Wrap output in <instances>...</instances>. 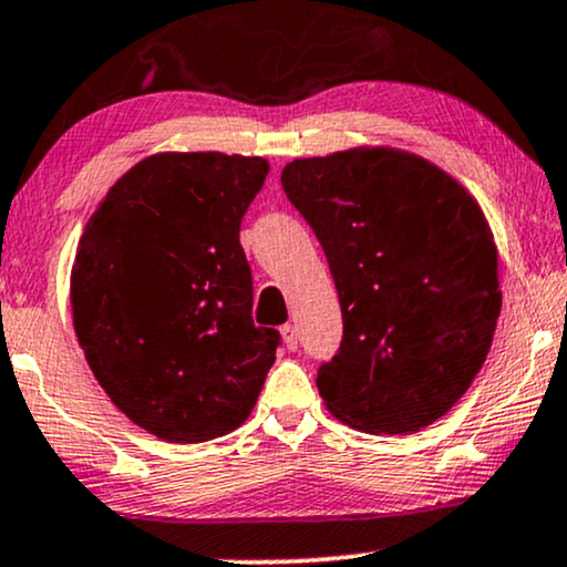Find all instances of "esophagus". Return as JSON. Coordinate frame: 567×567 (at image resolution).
<instances>
[{"label":"esophagus","instance_id":"1","mask_svg":"<svg viewBox=\"0 0 567 567\" xmlns=\"http://www.w3.org/2000/svg\"><path fill=\"white\" fill-rule=\"evenodd\" d=\"M279 334H282V342L288 350H298V329L292 324H285L279 329Z\"/></svg>","mask_w":567,"mask_h":567}]
</instances>
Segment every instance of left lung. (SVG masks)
<instances>
[{"label": "left lung", "instance_id": "left-lung-1", "mask_svg": "<svg viewBox=\"0 0 567 567\" xmlns=\"http://www.w3.org/2000/svg\"><path fill=\"white\" fill-rule=\"evenodd\" d=\"M282 188L317 233L342 308L319 395L342 424L413 434L484 367L503 290L482 206L424 156L355 146L285 164Z\"/></svg>", "mask_w": 567, "mask_h": 567}]
</instances>
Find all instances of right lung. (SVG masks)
Listing matches in <instances>:
<instances>
[{"label": "right lung", "instance_id": "add662e5", "mask_svg": "<svg viewBox=\"0 0 567 567\" xmlns=\"http://www.w3.org/2000/svg\"><path fill=\"white\" fill-rule=\"evenodd\" d=\"M261 156L164 152L112 185L70 275L85 361L114 405L164 442L230 434L254 411L279 332L250 317L243 214Z\"/></svg>", "mask_w": 567, "mask_h": 567}]
</instances>
